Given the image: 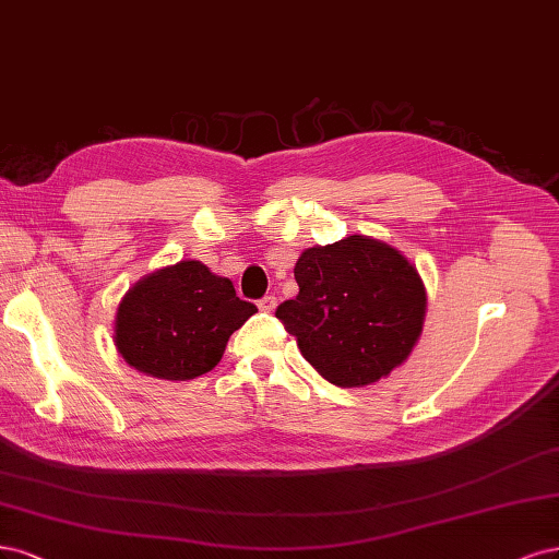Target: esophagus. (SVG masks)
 <instances>
[{"label":"esophagus","instance_id":"34e87169","mask_svg":"<svg viewBox=\"0 0 559 559\" xmlns=\"http://www.w3.org/2000/svg\"><path fill=\"white\" fill-rule=\"evenodd\" d=\"M276 304H278V299H276L274 295H266V297H262V299L258 301L260 311H266V313H272V311L276 309Z\"/></svg>","mask_w":559,"mask_h":559}]
</instances>
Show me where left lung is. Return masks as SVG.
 I'll list each match as a JSON object with an SVG mask.
<instances>
[{"label": "left lung", "instance_id": "left-lung-1", "mask_svg": "<svg viewBox=\"0 0 559 559\" xmlns=\"http://www.w3.org/2000/svg\"><path fill=\"white\" fill-rule=\"evenodd\" d=\"M299 295L276 318L301 355L338 388H365L406 362L425 325L427 293L416 264L365 234L306 248Z\"/></svg>", "mask_w": 559, "mask_h": 559}]
</instances>
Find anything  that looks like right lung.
I'll return each instance as SVG.
<instances>
[{"label":"right lung","instance_id":"obj_1","mask_svg":"<svg viewBox=\"0 0 559 559\" xmlns=\"http://www.w3.org/2000/svg\"><path fill=\"white\" fill-rule=\"evenodd\" d=\"M258 313L229 278L181 260L136 281L118 304L114 344L124 362L162 381H192L221 362L229 336Z\"/></svg>","mask_w":559,"mask_h":559}]
</instances>
